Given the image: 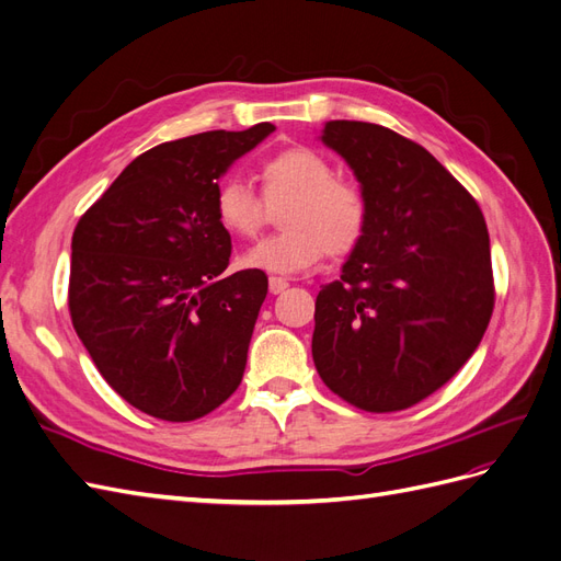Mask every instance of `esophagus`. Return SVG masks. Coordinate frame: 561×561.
Here are the masks:
<instances>
[{
	"mask_svg": "<svg viewBox=\"0 0 561 561\" xmlns=\"http://www.w3.org/2000/svg\"><path fill=\"white\" fill-rule=\"evenodd\" d=\"M287 285H290V283H287L285 278H280V276H271V278H268V290H271V295L285 293Z\"/></svg>",
	"mask_w": 561,
	"mask_h": 561,
	"instance_id": "obj_1",
	"label": "esophagus"
}]
</instances>
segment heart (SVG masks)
Segmentation results:
<instances>
[{"label":"heart","mask_w":561,"mask_h":561,"mask_svg":"<svg viewBox=\"0 0 561 561\" xmlns=\"http://www.w3.org/2000/svg\"><path fill=\"white\" fill-rule=\"evenodd\" d=\"M264 198L241 178H229L215 192L219 227L239 239H252L266 222V201H287L280 233L243 254L248 268L297 274L330 252L346 257L365 239L367 203L358 186L336 180L334 165L309 147H290L262 161Z\"/></svg>","instance_id":"1"}]
</instances>
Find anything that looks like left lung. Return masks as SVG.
Returning a JSON list of instances; mask_svg holds the SVG:
<instances>
[{"label": "left lung", "instance_id": "1", "mask_svg": "<svg viewBox=\"0 0 561 561\" xmlns=\"http://www.w3.org/2000/svg\"><path fill=\"white\" fill-rule=\"evenodd\" d=\"M320 140L360 182L367 229L342 278L316 297L313 363L360 410H407L482 342L494 311L484 217L431 151L396 130L328 122Z\"/></svg>", "mask_w": 561, "mask_h": 561}]
</instances>
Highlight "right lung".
I'll list each match as a JSON object with an SVG mask.
<instances>
[{"label": "right lung", "mask_w": 561, "mask_h": 561, "mask_svg": "<svg viewBox=\"0 0 561 561\" xmlns=\"http://www.w3.org/2000/svg\"><path fill=\"white\" fill-rule=\"evenodd\" d=\"M274 130L257 124L163 142L128 163L79 219L72 325L135 410L194 421L243 379L268 280L260 268L225 274L231 236L215 217V192Z\"/></svg>", "instance_id": "1"}]
</instances>
